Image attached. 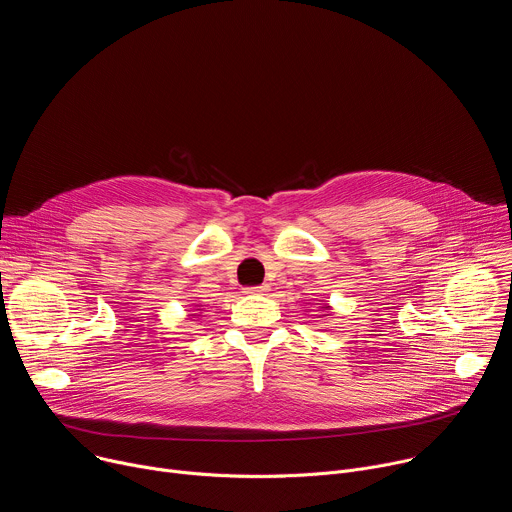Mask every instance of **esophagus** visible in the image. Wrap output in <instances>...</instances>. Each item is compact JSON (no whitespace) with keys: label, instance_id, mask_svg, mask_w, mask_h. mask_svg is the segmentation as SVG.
I'll return each instance as SVG.
<instances>
[{"label":"esophagus","instance_id":"34e87169","mask_svg":"<svg viewBox=\"0 0 512 512\" xmlns=\"http://www.w3.org/2000/svg\"><path fill=\"white\" fill-rule=\"evenodd\" d=\"M267 291V285H257V287H247L245 294H253V296H263Z\"/></svg>","mask_w":512,"mask_h":512}]
</instances>
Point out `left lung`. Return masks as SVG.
Here are the masks:
<instances>
[{"label": "left lung", "instance_id": "left-lung-1", "mask_svg": "<svg viewBox=\"0 0 512 512\" xmlns=\"http://www.w3.org/2000/svg\"><path fill=\"white\" fill-rule=\"evenodd\" d=\"M324 308H326V310H330V306H324Z\"/></svg>", "mask_w": 512, "mask_h": 512}]
</instances>
